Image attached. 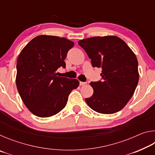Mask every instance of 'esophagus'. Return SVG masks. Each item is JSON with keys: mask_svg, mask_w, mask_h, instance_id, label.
Wrapping results in <instances>:
<instances>
[{"mask_svg": "<svg viewBox=\"0 0 155 155\" xmlns=\"http://www.w3.org/2000/svg\"><path fill=\"white\" fill-rule=\"evenodd\" d=\"M86 83H86V82H82V81H80V82H79L80 85H85Z\"/></svg>", "mask_w": 155, "mask_h": 155, "instance_id": "obj_1", "label": "esophagus"}]
</instances>
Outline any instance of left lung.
<instances>
[{"mask_svg":"<svg viewBox=\"0 0 155 155\" xmlns=\"http://www.w3.org/2000/svg\"><path fill=\"white\" fill-rule=\"evenodd\" d=\"M94 68H101L102 81L91 82L94 94L85 102L98 113L111 114L125 107L139 81L134 52L116 36L93 37L78 41Z\"/></svg>","mask_w":155,"mask_h":155,"instance_id":"left-lung-1","label":"left lung"}]
</instances>
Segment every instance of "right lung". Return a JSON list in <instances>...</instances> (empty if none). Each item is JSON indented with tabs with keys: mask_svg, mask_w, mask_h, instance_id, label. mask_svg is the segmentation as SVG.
I'll list each match as a JSON object with an SVG mask.
<instances>
[{
	"mask_svg": "<svg viewBox=\"0 0 155 155\" xmlns=\"http://www.w3.org/2000/svg\"><path fill=\"white\" fill-rule=\"evenodd\" d=\"M74 42L65 38L39 35L28 42L18 58L16 86L26 107L40 117L58 114L67 103L77 79L57 77V70L65 68L64 59Z\"/></svg>",
	"mask_w": 155,
	"mask_h": 155,
	"instance_id": "1",
	"label": "right lung"
}]
</instances>
